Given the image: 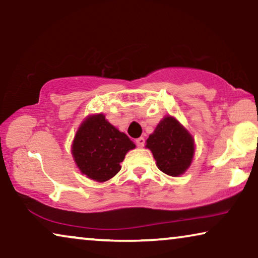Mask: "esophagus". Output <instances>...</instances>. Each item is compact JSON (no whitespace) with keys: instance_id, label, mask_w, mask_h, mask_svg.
Segmentation results:
<instances>
[{"instance_id":"1","label":"esophagus","mask_w":258,"mask_h":258,"mask_svg":"<svg viewBox=\"0 0 258 258\" xmlns=\"http://www.w3.org/2000/svg\"><path fill=\"white\" fill-rule=\"evenodd\" d=\"M136 144H137V146L139 148H142L145 146V139L142 137H140V138H138V139L136 140Z\"/></svg>"}]
</instances>
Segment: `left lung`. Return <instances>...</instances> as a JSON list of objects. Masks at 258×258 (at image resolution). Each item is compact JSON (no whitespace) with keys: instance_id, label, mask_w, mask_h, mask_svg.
<instances>
[{"instance_id":"8db88e82","label":"left lung","mask_w":258,"mask_h":258,"mask_svg":"<svg viewBox=\"0 0 258 258\" xmlns=\"http://www.w3.org/2000/svg\"><path fill=\"white\" fill-rule=\"evenodd\" d=\"M146 148L152 152L161 171L178 177L191 166L195 139L177 119L166 116L146 141Z\"/></svg>"}]
</instances>
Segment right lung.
I'll use <instances>...</instances> for the list:
<instances>
[{
    "label": "right lung",
    "mask_w": 258,
    "mask_h": 258,
    "mask_svg": "<svg viewBox=\"0 0 258 258\" xmlns=\"http://www.w3.org/2000/svg\"><path fill=\"white\" fill-rule=\"evenodd\" d=\"M133 141L111 125L103 113L90 114L81 122L72 144V155L82 175L95 182H106L120 170V163Z\"/></svg>",
    "instance_id": "add662e5"
}]
</instances>
